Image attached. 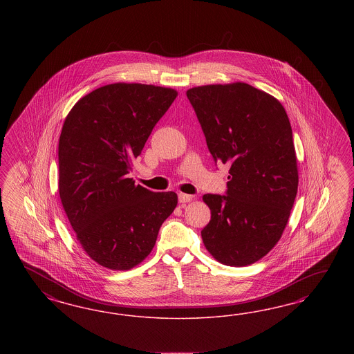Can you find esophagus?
Listing matches in <instances>:
<instances>
[{"mask_svg":"<svg viewBox=\"0 0 354 354\" xmlns=\"http://www.w3.org/2000/svg\"><path fill=\"white\" fill-rule=\"evenodd\" d=\"M178 197H179V203H180V204H187V203H191L193 200V197L191 194H185V193H179Z\"/></svg>","mask_w":354,"mask_h":354,"instance_id":"34e87169","label":"esophagus"}]
</instances>
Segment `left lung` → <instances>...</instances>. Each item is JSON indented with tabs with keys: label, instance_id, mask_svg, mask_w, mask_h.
I'll return each instance as SVG.
<instances>
[{
	"label": "left lung",
	"instance_id": "8db88e82",
	"mask_svg": "<svg viewBox=\"0 0 354 354\" xmlns=\"http://www.w3.org/2000/svg\"><path fill=\"white\" fill-rule=\"evenodd\" d=\"M215 162L230 163L227 194H204L212 219L207 252L227 266H248L277 245L297 194L290 119L275 97L247 83L187 91Z\"/></svg>",
	"mask_w": 354,
	"mask_h": 354
}]
</instances>
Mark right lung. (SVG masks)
<instances>
[{
    "mask_svg": "<svg viewBox=\"0 0 354 354\" xmlns=\"http://www.w3.org/2000/svg\"><path fill=\"white\" fill-rule=\"evenodd\" d=\"M172 88L140 83L100 86L67 117L58 144V192L76 240L102 268L138 266L178 205L129 174L151 129L171 106Z\"/></svg>",
    "mask_w": 354,
    "mask_h": 354,
    "instance_id": "obj_1",
    "label": "right lung"
}]
</instances>
